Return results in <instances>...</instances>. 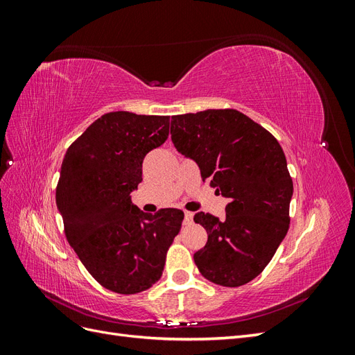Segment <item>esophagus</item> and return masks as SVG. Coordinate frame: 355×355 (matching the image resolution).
Here are the masks:
<instances>
[{
  "label": "esophagus",
  "mask_w": 355,
  "mask_h": 355,
  "mask_svg": "<svg viewBox=\"0 0 355 355\" xmlns=\"http://www.w3.org/2000/svg\"><path fill=\"white\" fill-rule=\"evenodd\" d=\"M192 219H194V214H192L191 211H185V219H184V223L185 225H189L192 222Z\"/></svg>",
  "instance_id": "obj_1"
}]
</instances>
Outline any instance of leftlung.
Returning a JSON list of instances; mask_svg holds the SVG:
<instances>
[{
    "instance_id": "1",
    "label": "left lung",
    "mask_w": 355,
    "mask_h": 355,
    "mask_svg": "<svg viewBox=\"0 0 355 355\" xmlns=\"http://www.w3.org/2000/svg\"><path fill=\"white\" fill-rule=\"evenodd\" d=\"M171 142L230 202L223 220L198 211L207 243L194 254L204 278L239 287L270 263L288 230L293 182L277 139L235 110L171 116Z\"/></svg>"
}]
</instances>
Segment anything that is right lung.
Here are the masks:
<instances>
[{"label": "right lung", "mask_w": 355, "mask_h": 355, "mask_svg": "<svg viewBox=\"0 0 355 355\" xmlns=\"http://www.w3.org/2000/svg\"><path fill=\"white\" fill-rule=\"evenodd\" d=\"M170 116L105 114L63 158L56 204L67 240L96 282L121 295L155 284L184 211L145 213L130 194L142 182L145 155L168 137Z\"/></svg>", "instance_id": "1"}]
</instances>
